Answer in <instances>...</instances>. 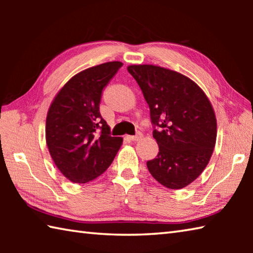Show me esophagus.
I'll return each instance as SVG.
<instances>
[{
  "label": "esophagus",
  "mask_w": 253,
  "mask_h": 253,
  "mask_svg": "<svg viewBox=\"0 0 253 253\" xmlns=\"http://www.w3.org/2000/svg\"><path fill=\"white\" fill-rule=\"evenodd\" d=\"M142 137H143V135L140 134V132H137V134H136L135 136H126L125 138H126L127 140H131V142H137V140L142 139Z\"/></svg>",
  "instance_id": "34e87169"
}]
</instances>
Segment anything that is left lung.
Instances as JSON below:
<instances>
[{
    "label": "left lung",
    "instance_id": "left-lung-1",
    "mask_svg": "<svg viewBox=\"0 0 253 253\" xmlns=\"http://www.w3.org/2000/svg\"><path fill=\"white\" fill-rule=\"evenodd\" d=\"M127 70L148 104L160 149L146 163L149 173L170 190L187 186L207 168L215 146L211 102L193 80L176 71L153 65H132Z\"/></svg>",
    "mask_w": 253,
    "mask_h": 253
}]
</instances>
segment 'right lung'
<instances>
[{"mask_svg": "<svg viewBox=\"0 0 253 253\" xmlns=\"http://www.w3.org/2000/svg\"><path fill=\"white\" fill-rule=\"evenodd\" d=\"M123 66L101 63L79 72L60 89L45 122V139L55 166L69 181L90 182L109 168L122 146L99 111L101 93Z\"/></svg>", "mask_w": 253, "mask_h": 253, "instance_id": "right-lung-1", "label": "right lung"}]
</instances>
